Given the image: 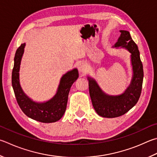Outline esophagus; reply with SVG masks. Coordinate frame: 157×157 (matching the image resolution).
Segmentation results:
<instances>
[{
  "mask_svg": "<svg viewBox=\"0 0 157 157\" xmlns=\"http://www.w3.org/2000/svg\"><path fill=\"white\" fill-rule=\"evenodd\" d=\"M79 71L80 73H85L88 67L87 64L85 63V62H80L79 64Z\"/></svg>",
  "mask_w": 157,
  "mask_h": 157,
  "instance_id": "obj_1",
  "label": "esophagus"
}]
</instances>
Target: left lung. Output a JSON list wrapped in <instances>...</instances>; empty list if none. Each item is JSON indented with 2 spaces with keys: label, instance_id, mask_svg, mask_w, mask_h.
Returning a JSON list of instances; mask_svg holds the SVG:
<instances>
[{
  "label": "left lung",
  "instance_id": "left-lung-1",
  "mask_svg": "<svg viewBox=\"0 0 157 157\" xmlns=\"http://www.w3.org/2000/svg\"><path fill=\"white\" fill-rule=\"evenodd\" d=\"M119 31L121 35L113 47L124 48L130 53L132 77L129 86L121 95H110L102 90L95 79L88 77L90 97L94 109L99 116L106 118L123 115L135 106L140 98L143 84V64L137 45L132 40L129 31Z\"/></svg>",
  "mask_w": 157,
  "mask_h": 157
}]
</instances>
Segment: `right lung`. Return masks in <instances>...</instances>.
Instances as JSON below:
<instances>
[{"mask_svg": "<svg viewBox=\"0 0 157 157\" xmlns=\"http://www.w3.org/2000/svg\"><path fill=\"white\" fill-rule=\"evenodd\" d=\"M25 43L16 50L11 75V83L17 102L22 112L29 118L42 123H53L60 119L67 108L68 96L72 84L78 78L76 69L68 71L62 76L56 95L44 102L34 101L24 93L19 79V71Z\"/></svg>", "mask_w": 157, "mask_h": 157, "instance_id": "right-lung-1", "label": "right lung"}]
</instances>
